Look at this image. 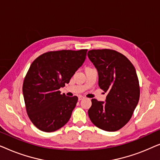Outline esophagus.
Returning a JSON list of instances; mask_svg holds the SVG:
<instances>
[{
    "label": "esophagus",
    "instance_id": "34e87169",
    "mask_svg": "<svg viewBox=\"0 0 160 160\" xmlns=\"http://www.w3.org/2000/svg\"><path fill=\"white\" fill-rule=\"evenodd\" d=\"M84 98V97H83V96H82V95H80V96H78V100H83Z\"/></svg>",
    "mask_w": 160,
    "mask_h": 160
}]
</instances>
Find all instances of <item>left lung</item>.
<instances>
[{
    "mask_svg": "<svg viewBox=\"0 0 160 160\" xmlns=\"http://www.w3.org/2000/svg\"><path fill=\"white\" fill-rule=\"evenodd\" d=\"M88 58L98 73V85L107 92L106 102L92 99L91 122L101 130L114 132L132 117L140 98L135 67L123 54L111 49H92Z\"/></svg>",
    "mask_w": 160,
    "mask_h": 160,
    "instance_id": "obj_1",
    "label": "left lung"
}]
</instances>
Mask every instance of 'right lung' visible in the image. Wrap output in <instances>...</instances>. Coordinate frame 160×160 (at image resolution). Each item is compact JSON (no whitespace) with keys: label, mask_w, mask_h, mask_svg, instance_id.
Instances as JSON below:
<instances>
[{"label":"right lung","mask_w":160,"mask_h":160,"mask_svg":"<svg viewBox=\"0 0 160 160\" xmlns=\"http://www.w3.org/2000/svg\"><path fill=\"white\" fill-rule=\"evenodd\" d=\"M87 52H49L32 62L24 80L22 93L28 117L40 130L54 132L68 122L78 98L68 97L59 89L68 84L83 65Z\"/></svg>","instance_id":"obj_1"}]
</instances>
